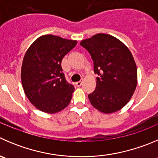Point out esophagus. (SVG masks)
<instances>
[{
  "label": "esophagus",
  "mask_w": 158,
  "mask_h": 158,
  "mask_svg": "<svg viewBox=\"0 0 158 158\" xmlns=\"http://www.w3.org/2000/svg\"><path fill=\"white\" fill-rule=\"evenodd\" d=\"M81 85H82V81H79V82H76V86L79 87V86H81Z\"/></svg>",
  "instance_id": "esophagus-1"
}]
</instances>
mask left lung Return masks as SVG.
<instances>
[{
	"label": "left lung",
	"instance_id": "1",
	"mask_svg": "<svg viewBox=\"0 0 158 158\" xmlns=\"http://www.w3.org/2000/svg\"><path fill=\"white\" fill-rule=\"evenodd\" d=\"M80 45L89 52L94 73L99 76L96 89L88 95L93 106L103 113L121 110L137 84V65L129 48L107 34H96Z\"/></svg>",
	"mask_w": 158,
	"mask_h": 158
}]
</instances>
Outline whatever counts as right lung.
Here are the masks:
<instances>
[{
	"label": "right lung",
	"mask_w": 158,
	"mask_h": 158,
	"mask_svg": "<svg viewBox=\"0 0 158 158\" xmlns=\"http://www.w3.org/2000/svg\"><path fill=\"white\" fill-rule=\"evenodd\" d=\"M77 44L52 35L36 39L26 52L21 66L24 93L38 110L56 113L71 101L74 86L65 79L61 63Z\"/></svg>",
	"instance_id": "obj_1"
}]
</instances>
